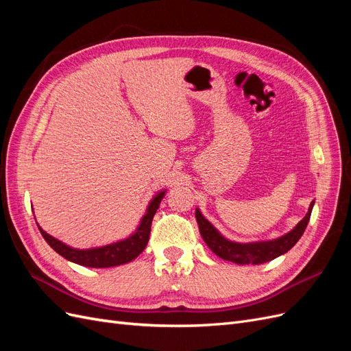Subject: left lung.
I'll return each mask as SVG.
<instances>
[{
    "instance_id": "obj_1",
    "label": "left lung",
    "mask_w": 351,
    "mask_h": 351,
    "mask_svg": "<svg viewBox=\"0 0 351 351\" xmlns=\"http://www.w3.org/2000/svg\"><path fill=\"white\" fill-rule=\"evenodd\" d=\"M313 204L315 202H312L304 218L291 231H289L287 234L278 239L268 240V241H252V243L231 241L222 236L221 232L200 214L199 209H196V221H197L202 239L205 240L208 247L214 252L217 256H219L224 261L234 262L237 265H259L281 256V254L289 252L294 244L299 241V239L303 236V232L307 227V222L311 219Z\"/></svg>"
}]
</instances>
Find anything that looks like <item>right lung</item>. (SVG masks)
<instances>
[{
  "label": "right lung",
  "mask_w": 351,
  "mask_h": 351,
  "mask_svg": "<svg viewBox=\"0 0 351 351\" xmlns=\"http://www.w3.org/2000/svg\"><path fill=\"white\" fill-rule=\"evenodd\" d=\"M164 195H165V190L159 192L151 200V204L147 206L146 214L143 215L139 227H137L136 232H133L130 237L117 243L107 244V246H102V247L73 249L62 241L49 236L48 232L42 230L39 226L38 227L42 237L45 239V241L49 244V246L67 261H71L74 263L82 265V267H89V268L119 267V265L133 261L145 250L147 241H149L151 224H152L154 215L156 209L159 208V204H161Z\"/></svg>",
  "instance_id": "obj_1"
}]
</instances>
